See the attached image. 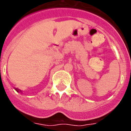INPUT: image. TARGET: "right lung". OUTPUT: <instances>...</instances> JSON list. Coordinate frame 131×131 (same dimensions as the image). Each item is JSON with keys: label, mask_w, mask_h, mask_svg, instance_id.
<instances>
[{"label": "right lung", "mask_w": 131, "mask_h": 131, "mask_svg": "<svg viewBox=\"0 0 131 131\" xmlns=\"http://www.w3.org/2000/svg\"><path fill=\"white\" fill-rule=\"evenodd\" d=\"M15 90L17 92L22 93V91H21V90H20V89H17V88H15Z\"/></svg>", "instance_id": "obj_1"}]
</instances>
